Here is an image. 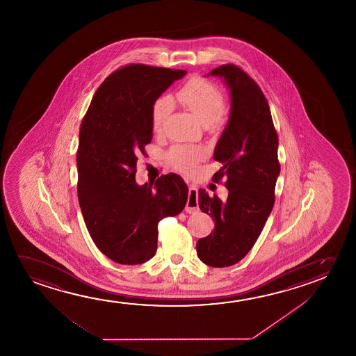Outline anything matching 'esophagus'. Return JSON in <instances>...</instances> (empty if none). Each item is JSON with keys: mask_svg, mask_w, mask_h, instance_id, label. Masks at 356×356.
<instances>
[{"mask_svg": "<svg viewBox=\"0 0 356 356\" xmlns=\"http://www.w3.org/2000/svg\"><path fill=\"white\" fill-rule=\"evenodd\" d=\"M188 200L186 203V212L187 213H195L197 212L200 207H198L197 201V187L195 185H188Z\"/></svg>", "mask_w": 356, "mask_h": 356, "instance_id": "esophagus-1", "label": "esophagus"}]
</instances>
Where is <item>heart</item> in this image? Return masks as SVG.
Wrapping results in <instances>:
<instances>
[{
	"instance_id": "obj_1",
	"label": "heart",
	"mask_w": 356,
	"mask_h": 356,
	"mask_svg": "<svg viewBox=\"0 0 356 356\" xmlns=\"http://www.w3.org/2000/svg\"><path fill=\"white\" fill-rule=\"evenodd\" d=\"M176 101L195 115L207 129H214L225 113V99L222 91L213 82L202 77H195L176 92ZM172 111V101L168 96L159 97L152 107V127L156 133L164 129L165 123ZM204 156V150L200 147L176 145L169 152L170 164L184 174H191L198 161Z\"/></svg>"
}]
</instances>
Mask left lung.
I'll return each mask as SVG.
<instances>
[{"label": "left lung", "instance_id": "obj_1", "mask_svg": "<svg viewBox=\"0 0 356 356\" xmlns=\"http://www.w3.org/2000/svg\"><path fill=\"white\" fill-rule=\"evenodd\" d=\"M208 75L222 77L230 91L229 120L213 154L222 168L212 179H225L228 198L223 202L200 188L198 204L213 217L214 229L196 249L208 266L225 268L250 252L273 211L279 137L261 88L239 66L225 64Z\"/></svg>", "mask_w": 356, "mask_h": 356}]
</instances>
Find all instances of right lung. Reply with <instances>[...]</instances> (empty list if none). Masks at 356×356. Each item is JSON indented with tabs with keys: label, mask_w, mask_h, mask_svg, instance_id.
I'll use <instances>...</instances> for the list:
<instances>
[{
	"label": "right lung",
	"mask_w": 356,
	"mask_h": 356,
	"mask_svg": "<svg viewBox=\"0 0 356 356\" xmlns=\"http://www.w3.org/2000/svg\"><path fill=\"white\" fill-rule=\"evenodd\" d=\"M186 72L123 66L101 83L82 120L77 197L92 241L115 263L150 260L158 248L159 222L186 206L188 188L181 176L161 175L154 186L136 182L138 155H145L153 138V104Z\"/></svg>",
	"instance_id": "obj_1"
}]
</instances>
